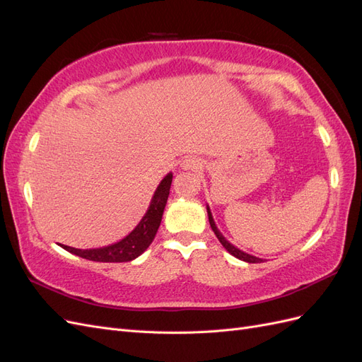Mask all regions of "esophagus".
Segmentation results:
<instances>
[{"mask_svg": "<svg viewBox=\"0 0 362 362\" xmlns=\"http://www.w3.org/2000/svg\"><path fill=\"white\" fill-rule=\"evenodd\" d=\"M201 166H202L201 160L196 157H185L181 161V169H184V170H198Z\"/></svg>", "mask_w": 362, "mask_h": 362, "instance_id": "obj_1", "label": "esophagus"}]
</instances>
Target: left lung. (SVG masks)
I'll use <instances>...</instances> for the list:
<instances>
[{"mask_svg":"<svg viewBox=\"0 0 362 362\" xmlns=\"http://www.w3.org/2000/svg\"><path fill=\"white\" fill-rule=\"evenodd\" d=\"M206 213H208V222H210V225H211V229L214 231V234H216V237L218 238V242L222 243V246L229 252V254H231L233 257H235V258H238V259H242V261H246V262H261L262 259L261 258H257V257H254V255H249V254H246V252H243V250H240L238 247H235L234 245H231L228 242V240L222 235V233L218 231L217 229V226H216V223H214V218H213V214H211V211H210V206L206 205Z\"/></svg>","mask_w":362,"mask_h":362,"instance_id":"left-lung-1","label":"left lung"}]
</instances>
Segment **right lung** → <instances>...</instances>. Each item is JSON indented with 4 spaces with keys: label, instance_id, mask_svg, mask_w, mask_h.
Masks as SVG:
<instances>
[{
    "label": "right lung",
    "instance_id": "1",
    "mask_svg": "<svg viewBox=\"0 0 362 362\" xmlns=\"http://www.w3.org/2000/svg\"><path fill=\"white\" fill-rule=\"evenodd\" d=\"M172 177V172H169L166 177L161 180L157 190L154 192V196H152L145 216L141 217V221L133 231L122 240H119L117 243L96 249H75L64 245H62V247L71 252L74 255L98 262H127L136 259L149 247L158 231L164 206H166L169 198Z\"/></svg>",
    "mask_w": 362,
    "mask_h": 362
}]
</instances>
